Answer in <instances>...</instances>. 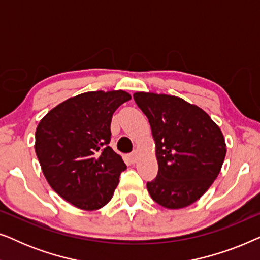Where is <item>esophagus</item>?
Returning <instances> with one entry per match:
<instances>
[{"mask_svg": "<svg viewBox=\"0 0 260 260\" xmlns=\"http://www.w3.org/2000/svg\"><path fill=\"white\" fill-rule=\"evenodd\" d=\"M129 161H130L131 163H136V161H137V151H136V150L133 151V152H131V154L129 155Z\"/></svg>", "mask_w": 260, "mask_h": 260, "instance_id": "esophagus-1", "label": "esophagus"}]
</instances>
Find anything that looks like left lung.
I'll use <instances>...</instances> for the list:
<instances>
[{
  "label": "left lung",
  "mask_w": 260,
  "mask_h": 260,
  "mask_svg": "<svg viewBox=\"0 0 260 260\" xmlns=\"http://www.w3.org/2000/svg\"><path fill=\"white\" fill-rule=\"evenodd\" d=\"M151 126L158 163L149 194L169 209L184 208L204 195L221 170L226 143L220 127L197 105L182 98L136 92Z\"/></svg>",
  "instance_id": "1"
}]
</instances>
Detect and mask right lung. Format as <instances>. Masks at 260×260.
I'll return each instance as SVG.
<instances>
[{"instance_id":"obj_1","label":"right lung","mask_w":260,"mask_h":260,"mask_svg":"<svg viewBox=\"0 0 260 260\" xmlns=\"http://www.w3.org/2000/svg\"><path fill=\"white\" fill-rule=\"evenodd\" d=\"M125 91H92L52 109L35 131V152L42 173L63 200L95 211L111 200L126 169L109 147L113 112L130 101Z\"/></svg>"}]
</instances>
